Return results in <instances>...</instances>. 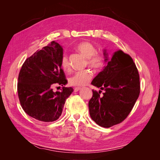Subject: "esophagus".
Segmentation results:
<instances>
[{"label": "esophagus", "mask_w": 160, "mask_h": 160, "mask_svg": "<svg viewBox=\"0 0 160 160\" xmlns=\"http://www.w3.org/2000/svg\"><path fill=\"white\" fill-rule=\"evenodd\" d=\"M81 88H79V87H77V88H74V91H75V92H77V91H79V90H81Z\"/></svg>", "instance_id": "1"}]
</instances>
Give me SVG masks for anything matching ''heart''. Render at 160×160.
Segmentation results:
<instances>
[{
	"label": "heart",
	"mask_w": 160,
	"mask_h": 160,
	"mask_svg": "<svg viewBox=\"0 0 160 160\" xmlns=\"http://www.w3.org/2000/svg\"><path fill=\"white\" fill-rule=\"evenodd\" d=\"M76 49L82 55L88 59V65L96 71L101 70L105 65V57L102 54L97 52L96 47L89 42H82L76 46ZM61 65L65 71H69L70 65L68 57L62 55ZM93 77V72L89 70L81 71L75 73L69 78V83L72 86L83 87L88 85Z\"/></svg>",
	"instance_id": "heart-1"
}]
</instances>
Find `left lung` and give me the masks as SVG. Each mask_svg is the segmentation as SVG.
<instances>
[{
	"label": "left lung",
	"mask_w": 160,
	"mask_h": 160,
	"mask_svg": "<svg viewBox=\"0 0 160 160\" xmlns=\"http://www.w3.org/2000/svg\"><path fill=\"white\" fill-rule=\"evenodd\" d=\"M103 51L107 65L91 84L105 92L101 96V91L92 90L89 109L97 124L108 128L128 117L139 97L140 83L138 69L129 55L119 50L108 57L106 50Z\"/></svg>",
	"instance_id": "left-lung-1"
}]
</instances>
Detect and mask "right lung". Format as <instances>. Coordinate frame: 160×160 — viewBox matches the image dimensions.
Masks as SVG:
<instances>
[{
  "mask_svg": "<svg viewBox=\"0 0 160 160\" xmlns=\"http://www.w3.org/2000/svg\"><path fill=\"white\" fill-rule=\"evenodd\" d=\"M63 49L58 42L37 51L24 62L18 75L17 91L25 112L43 122L59 119L66 99L72 93V88H65L67 80L61 61ZM63 86L61 92H54L52 88Z\"/></svg>",
  "mask_w": 160,
  "mask_h": 160,
  "instance_id": "right-lung-1",
  "label": "right lung"
}]
</instances>
